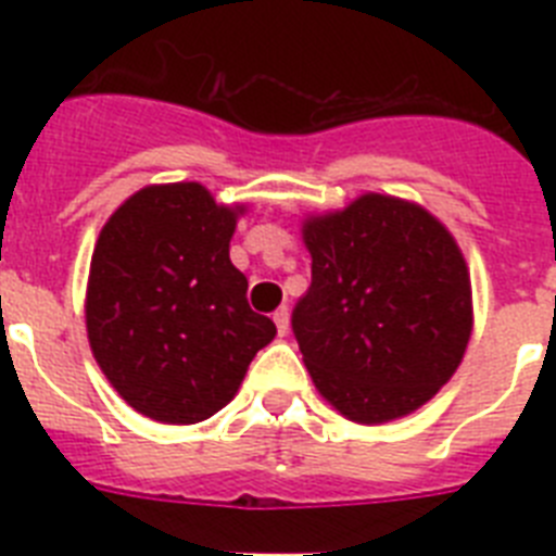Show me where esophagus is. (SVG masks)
<instances>
[{
    "mask_svg": "<svg viewBox=\"0 0 556 556\" xmlns=\"http://www.w3.org/2000/svg\"><path fill=\"white\" fill-rule=\"evenodd\" d=\"M273 320H275V328H278V333H287L289 331V308L287 306H281L278 308V312L273 314Z\"/></svg>",
    "mask_w": 556,
    "mask_h": 556,
    "instance_id": "esophagus-1",
    "label": "esophagus"
}]
</instances>
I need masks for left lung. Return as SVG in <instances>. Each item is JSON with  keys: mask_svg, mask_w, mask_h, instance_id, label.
<instances>
[{"mask_svg": "<svg viewBox=\"0 0 556 556\" xmlns=\"http://www.w3.org/2000/svg\"><path fill=\"white\" fill-rule=\"evenodd\" d=\"M312 287L292 312L303 362L333 409L387 424L448 384L473 328L470 275L426 208L362 194L308 217Z\"/></svg>", "mask_w": 556, "mask_h": 556, "instance_id": "8db88e82", "label": "left lung"}]
</instances>
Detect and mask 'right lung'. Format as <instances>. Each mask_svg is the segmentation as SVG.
Returning a JSON list of instances; mask_svg holds the SVG:
<instances>
[{
	"label": "right lung",
	"instance_id": "1",
	"mask_svg": "<svg viewBox=\"0 0 556 556\" xmlns=\"http://www.w3.org/2000/svg\"><path fill=\"white\" fill-rule=\"evenodd\" d=\"M242 205L200 184L147 186L113 211L91 255L86 328L113 390L144 417L200 424L223 409L275 323L230 264Z\"/></svg>",
	"mask_w": 556,
	"mask_h": 556
}]
</instances>
